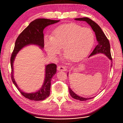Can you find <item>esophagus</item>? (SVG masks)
<instances>
[{
    "label": "esophagus",
    "instance_id": "34e87169",
    "mask_svg": "<svg viewBox=\"0 0 123 123\" xmlns=\"http://www.w3.org/2000/svg\"><path fill=\"white\" fill-rule=\"evenodd\" d=\"M57 70L59 71H66L67 70L66 68L63 66L59 65L57 67Z\"/></svg>",
    "mask_w": 123,
    "mask_h": 123
}]
</instances>
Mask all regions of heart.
I'll use <instances>...</instances> for the list:
<instances>
[{
	"instance_id": "heart-1",
	"label": "heart",
	"mask_w": 123,
	"mask_h": 123,
	"mask_svg": "<svg viewBox=\"0 0 123 123\" xmlns=\"http://www.w3.org/2000/svg\"><path fill=\"white\" fill-rule=\"evenodd\" d=\"M94 41V33L91 28L70 24L56 28L52 37L46 38L44 46L48 54L52 58L58 54L63 48L68 57L77 61L90 51Z\"/></svg>"
}]
</instances>
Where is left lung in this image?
<instances>
[{"label": "left lung", "instance_id": "1", "mask_svg": "<svg viewBox=\"0 0 123 123\" xmlns=\"http://www.w3.org/2000/svg\"><path fill=\"white\" fill-rule=\"evenodd\" d=\"M75 20L79 21H86L87 24L91 26L93 31L95 32V35L96 36L97 40L98 41V44L92 51V52L89 55V57L91 56L92 55H95L98 53H103L105 54L106 56L112 61V59L111 57V55L110 53V46L109 40L106 37L105 33L102 30L98 24L95 22L88 18H76ZM112 66V63L111 64L110 67ZM68 75V74H67ZM69 93L71 97L77 100H80V101H85V100L91 99L92 98H83L80 96H78L75 93H74L69 86Z\"/></svg>", "mask_w": 123, "mask_h": 123}]
</instances>
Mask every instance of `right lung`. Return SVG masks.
Listing matches in <instances>:
<instances>
[{"label": "right lung", "instance_id": "add662e5", "mask_svg": "<svg viewBox=\"0 0 123 123\" xmlns=\"http://www.w3.org/2000/svg\"><path fill=\"white\" fill-rule=\"evenodd\" d=\"M59 20H51L46 18H38L32 21L17 38L15 47L11 57V79L20 94L25 98L32 100L39 101L47 98L50 94L51 80L56 72L57 66L55 64H50L46 66L45 79L42 87L38 91L31 93L23 92L18 88L14 78L13 63L17 54L24 47L29 44H35L42 49L44 47L43 31L47 26L59 22Z\"/></svg>", "mask_w": 123, "mask_h": 123}]
</instances>
